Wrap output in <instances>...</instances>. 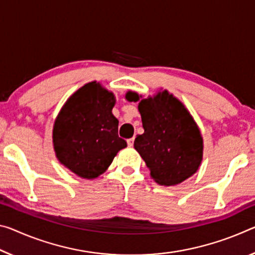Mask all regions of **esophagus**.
Here are the masks:
<instances>
[{"mask_svg": "<svg viewBox=\"0 0 255 255\" xmlns=\"http://www.w3.org/2000/svg\"><path fill=\"white\" fill-rule=\"evenodd\" d=\"M127 144H128V146H132V145H134V137H132V138H129V139H127Z\"/></svg>", "mask_w": 255, "mask_h": 255, "instance_id": "esophagus-1", "label": "esophagus"}]
</instances>
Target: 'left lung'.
<instances>
[{"label": "left lung", "mask_w": 255, "mask_h": 255, "mask_svg": "<svg viewBox=\"0 0 255 255\" xmlns=\"http://www.w3.org/2000/svg\"><path fill=\"white\" fill-rule=\"evenodd\" d=\"M126 100L138 102L144 132L136 136L134 147L155 183L178 185L199 170L203 160V137L183 102L167 90L146 99L129 91Z\"/></svg>", "instance_id": "obj_1"}]
</instances>
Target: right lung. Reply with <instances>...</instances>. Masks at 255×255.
<instances>
[{"label":"right lung","mask_w":255,"mask_h":255,"mask_svg":"<svg viewBox=\"0 0 255 255\" xmlns=\"http://www.w3.org/2000/svg\"><path fill=\"white\" fill-rule=\"evenodd\" d=\"M115 104L112 92L91 82L77 90L56 116L52 131L56 159L80 178H98L127 146L118 136Z\"/></svg>","instance_id":"right-lung-1"}]
</instances>
